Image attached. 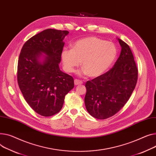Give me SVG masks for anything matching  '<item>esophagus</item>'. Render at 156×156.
<instances>
[{
	"label": "esophagus",
	"instance_id": "1",
	"mask_svg": "<svg viewBox=\"0 0 156 156\" xmlns=\"http://www.w3.org/2000/svg\"><path fill=\"white\" fill-rule=\"evenodd\" d=\"M74 83H75V85H81L83 83V82L81 80H78V79H75L74 81Z\"/></svg>",
	"mask_w": 156,
	"mask_h": 156
}]
</instances>
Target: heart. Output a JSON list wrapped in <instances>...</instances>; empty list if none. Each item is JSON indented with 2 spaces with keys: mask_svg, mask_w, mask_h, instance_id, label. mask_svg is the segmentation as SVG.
I'll use <instances>...</instances> for the list:
<instances>
[{
  "mask_svg": "<svg viewBox=\"0 0 156 156\" xmlns=\"http://www.w3.org/2000/svg\"><path fill=\"white\" fill-rule=\"evenodd\" d=\"M117 56V49L112 43L95 36L80 39L73 48H65L61 59L67 72L71 73L82 61V73L97 77L107 71Z\"/></svg>",
  "mask_w": 156,
  "mask_h": 156,
  "instance_id": "b5f03b06",
  "label": "heart"
}]
</instances>
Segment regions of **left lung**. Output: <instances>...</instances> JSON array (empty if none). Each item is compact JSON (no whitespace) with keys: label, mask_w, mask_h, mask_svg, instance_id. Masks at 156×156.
<instances>
[{"label":"left lung","mask_w":156,"mask_h":156,"mask_svg":"<svg viewBox=\"0 0 156 156\" xmlns=\"http://www.w3.org/2000/svg\"><path fill=\"white\" fill-rule=\"evenodd\" d=\"M118 39L122 50L115 65L85 84L86 108L92 117L100 120L111 117L125 105L137 82L138 69L132 51Z\"/></svg>","instance_id":"obj_1"}]
</instances>
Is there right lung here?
<instances>
[{
  "instance_id": "obj_1",
  "label": "right lung",
  "mask_w": 156,
  "mask_h": 156,
  "mask_svg": "<svg viewBox=\"0 0 156 156\" xmlns=\"http://www.w3.org/2000/svg\"><path fill=\"white\" fill-rule=\"evenodd\" d=\"M68 30L47 29L28 39L20 51L17 82L29 105L40 115L50 117L63 107L65 97L74 87L71 76L59 67L63 39ZM47 56L43 63L38 58Z\"/></svg>"
}]
</instances>
